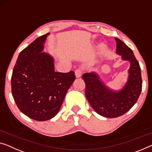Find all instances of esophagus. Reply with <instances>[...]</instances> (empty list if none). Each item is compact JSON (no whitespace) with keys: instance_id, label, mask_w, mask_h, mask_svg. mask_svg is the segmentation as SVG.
Instances as JSON below:
<instances>
[{"instance_id":"1","label":"esophagus","mask_w":152,"mask_h":152,"mask_svg":"<svg viewBox=\"0 0 152 152\" xmlns=\"http://www.w3.org/2000/svg\"><path fill=\"white\" fill-rule=\"evenodd\" d=\"M83 72V69L82 68H79L77 69L75 72V76L77 78H79L81 76V75H82Z\"/></svg>"}]
</instances>
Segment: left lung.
I'll return each instance as SVG.
<instances>
[{
  "instance_id": "8db88e82",
  "label": "left lung",
  "mask_w": 152,
  "mask_h": 152,
  "mask_svg": "<svg viewBox=\"0 0 152 152\" xmlns=\"http://www.w3.org/2000/svg\"><path fill=\"white\" fill-rule=\"evenodd\" d=\"M116 52L122 59L128 60L127 82L122 89L114 92L108 89L94 72L84 73L82 79L86 83V96L99 115L105 118H118L130 110L138 100L142 90V78L138 60L133 52L120 39L115 38Z\"/></svg>"
}]
</instances>
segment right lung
<instances>
[{
	"mask_svg": "<svg viewBox=\"0 0 152 152\" xmlns=\"http://www.w3.org/2000/svg\"><path fill=\"white\" fill-rule=\"evenodd\" d=\"M49 34L38 37L20 53L11 76V92L18 107L39 122L56 115L75 79L73 71L56 72L53 58L43 52Z\"/></svg>",
	"mask_w": 152,
	"mask_h": 152,
	"instance_id": "add662e5",
	"label": "right lung"
}]
</instances>
